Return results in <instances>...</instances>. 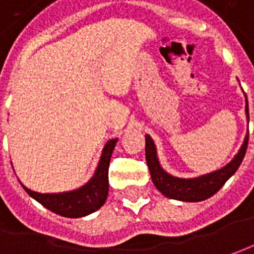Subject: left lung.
<instances>
[{"mask_svg":"<svg viewBox=\"0 0 254 254\" xmlns=\"http://www.w3.org/2000/svg\"><path fill=\"white\" fill-rule=\"evenodd\" d=\"M246 115L249 118L248 100H246ZM248 141H249V134H246L242 147L235 158L221 170L214 171L211 174L193 178V179H182V178H175L167 174L160 167V163L157 160L156 146L151 140V137L147 134L146 136V161H147V167H149L150 175H151V181L156 185L157 189L170 199L182 200V201H201V200L208 199L218 192L224 186V184L239 168L243 157L246 154Z\"/></svg>","mask_w":254,"mask_h":254,"instance_id":"obj_1","label":"left lung"}]
</instances>
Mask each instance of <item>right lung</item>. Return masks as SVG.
<instances>
[{"label": "right lung", "mask_w": 254, "mask_h": 254, "mask_svg": "<svg viewBox=\"0 0 254 254\" xmlns=\"http://www.w3.org/2000/svg\"><path fill=\"white\" fill-rule=\"evenodd\" d=\"M115 144H117V139H113L105 144L94 177L91 178L90 182H87L77 190L58 193V194H46V193L33 192L25 186L23 189L29 196L37 200L46 208L62 217L77 218L94 213L104 204L108 196V168H110V160Z\"/></svg>", "instance_id": "obj_1"}]
</instances>
